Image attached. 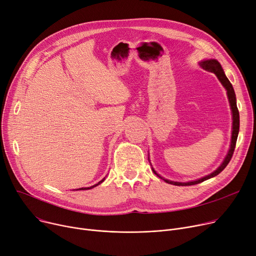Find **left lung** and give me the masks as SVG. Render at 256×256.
<instances>
[{"label": "left lung", "mask_w": 256, "mask_h": 256, "mask_svg": "<svg viewBox=\"0 0 256 256\" xmlns=\"http://www.w3.org/2000/svg\"><path fill=\"white\" fill-rule=\"evenodd\" d=\"M200 66L208 71V72H212L214 73L216 76L218 78L219 82H221V84L225 88V90H226V94H228V101H230V110H232V140H230V150L226 154V156H225L224 160L222 161V163L220 164V166L214 170L212 174H210L206 176H202L200 178H198L195 180V181H190V182H174V181H170V180H168V178H164L163 176H161L159 174L156 172V170L152 168V170L153 172L159 176L160 178H162L164 182H166L168 184H172V185H174V186H190V185H195V184H200L204 181H206V180H208L211 178H214L216 176L217 174H219L225 168H226V165L230 163L232 157V154H234V148H236V138H238V129H240V114H238V108H236V94H234V90L230 84V82L228 80V78H226V75H225L220 63L217 61V60L215 58H208V60H204V61H200ZM148 161H150V158H148ZM151 163V162H150Z\"/></svg>", "instance_id": "8db88e82"}]
</instances>
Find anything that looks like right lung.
Wrapping results in <instances>:
<instances>
[{"label":"right lung","mask_w":256,"mask_h":256,"mask_svg":"<svg viewBox=\"0 0 256 256\" xmlns=\"http://www.w3.org/2000/svg\"><path fill=\"white\" fill-rule=\"evenodd\" d=\"M104 180H105V178H103L100 182H98L97 184H95V185H93V186H91V187H82V188H78V189H75V190H88V189H92V188L98 186L99 184H101L102 182H104Z\"/></svg>","instance_id":"right-lung-1"}]
</instances>
